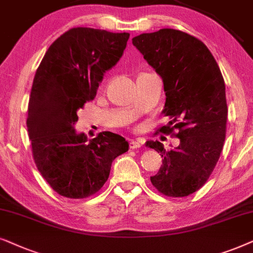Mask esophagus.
<instances>
[{
	"mask_svg": "<svg viewBox=\"0 0 253 253\" xmlns=\"http://www.w3.org/2000/svg\"><path fill=\"white\" fill-rule=\"evenodd\" d=\"M140 147H141V144H140L139 141H136V140H130L129 141V148H130V149H136V148H140Z\"/></svg>",
	"mask_w": 253,
	"mask_h": 253,
	"instance_id": "esophagus-1",
	"label": "esophagus"
}]
</instances>
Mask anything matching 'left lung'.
Masks as SVG:
<instances>
[{
    "label": "left lung",
    "mask_w": 253,
    "mask_h": 253,
    "mask_svg": "<svg viewBox=\"0 0 253 253\" xmlns=\"http://www.w3.org/2000/svg\"><path fill=\"white\" fill-rule=\"evenodd\" d=\"M132 42L164 83L163 113L170 121L156 133L180 140L169 151L160 141H148L163 157L150 181L166 197H187L206 184L223 148L228 116L223 76L207 46L186 32L162 29L134 37Z\"/></svg>",
    "instance_id": "1"
}]
</instances>
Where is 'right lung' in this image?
Returning a JSON list of instances; mask_svg holds the SVG:
<instances>
[{
    "mask_svg": "<svg viewBox=\"0 0 253 253\" xmlns=\"http://www.w3.org/2000/svg\"><path fill=\"white\" fill-rule=\"evenodd\" d=\"M129 33L73 28L48 47L37 69L28 106L32 156L43 179L69 199L96 194L128 142L112 132L87 141L76 134L77 110L96 97L104 73L117 65Z\"/></svg>",
    "mask_w": 253,
    "mask_h": 253,
    "instance_id": "add662e5",
    "label": "right lung"
}]
</instances>
